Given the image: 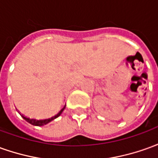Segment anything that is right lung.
Here are the masks:
<instances>
[{"label": "right lung", "mask_w": 158, "mask_h": 158, "mask_svg": "<svg viewBox=\"0 0 158 158\" xmlns=\"http://www.w3.org/2000/svg\"><path fill=\"white\" fill-rule=\"evenodd\" d=\"M64 109H65V107H64L62 110H60L59 113L57 114H56L55 116H53V117L51 118H48V119H45V120H35V119H31V118H27L25 117V116H24V115H22V117L25 119V121H27V122H29L30 124H31V125L33 126H38V127H42V126H44L46 125V124H48V123H49L50 121H52L53 120H55L56 118H57L58 116H60V114L62 113V111L64 110Z\"/></svg>", "instance_id": "add662e5"}]
</instances>
